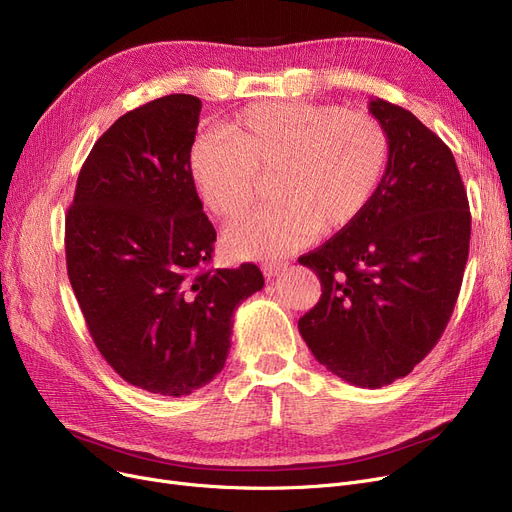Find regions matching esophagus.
I'll list each match as a JSON object with an SVG mask.
<instances>
[{"instance_id":"obj_1","label":"esophagus","mask_w":512,"mask_h":512,"mask_svg":"<svg viewBox=\"0 0 512 512\" xmlns=\"http://www.w3.org/2000/svg\"><path fill=\"white\" fill-rule=\"evenodd\" d=\"M282 270H286V263H276V261H272V263H263L261 265V272H263V276L267 278V280H272V278H276Z\"/></svg>"}]
</instances>
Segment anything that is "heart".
Wrapping results in <instances>:
<instances>
[{"mask_svg":"<svg viewBox=\"0 0 512 512\" xmlns=\"http://www.w3.org/2000/svg\"><path fill=\"white\" fill-rule=\"evenodd\" d=\"M390 159L384 124L334 103L261 101L238 112L224 132H207L191 149V178L203 203L236 220L270 178L274 205L226 230L238 259H276L315 234L353 226L378 193Z\"/></svg>","mask_w":512,"mask_h":512,"instance_id":"1","label":"heart"}]
</instances>
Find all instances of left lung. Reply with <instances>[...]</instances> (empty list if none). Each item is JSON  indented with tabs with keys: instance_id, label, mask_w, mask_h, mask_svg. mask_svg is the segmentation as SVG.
I'll list each match as a JSON object with an SVG mask.
<instances>
[{
	"instance_id": "left-lung-1",
	"label": "left lung",
	"mask_w": 512,
	"mask_h": 512,
	"mask_svg": "<svg viewBox=\"0 0 512 512\" xmlns=\"http://www.w3.org/2000/svg\"><path fill=\"white\" fill-rule=\"evenodd\" d=\"M369 112L390 137L388 168L361 218L299 257L321 282L299 332L338 378L382 388L438 344L463 284L471 213L438 134L384 99Z\"/></svg>"
}]
</instances>
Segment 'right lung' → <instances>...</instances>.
<instances>
[{
    "label": "right lung",
    "mask_w": 512,
    "mask_h": 512,
    "mask_svg": "<svg viewBox=\"0 0 512 512\" xmlns=\"http://www.w3.org/2000/svg\"><path fill=\"white\" fill-rule=\"evenodd\" d=\"M201 99L166 95L118 118L80 168L68 278L120 378L186 396L224 369L232 315L263 288L255 263L209 270L215 230L191 178Z\"/></svg>",
    "instance_id": "right-lung-1"
}]
</instances>
